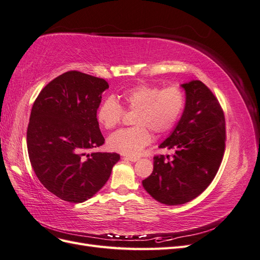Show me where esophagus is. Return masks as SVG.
<instances>
[{
	"mask_svg": "<svg viewBox=\"0 0 260 260\" xmlns=\"http://www.w3.org/2000/svg\"><path fill=\"white\" fill-rule=\"evenodd\" d=\"M124 158L132 161V162H136V161L139 160V157H132V156H127V157H124Z\"/></svg>",
	"mask_w": 260,
	"mask_h": 260,
	"instance_id": "1",
	"label": "esophagus"
}]
</instances>
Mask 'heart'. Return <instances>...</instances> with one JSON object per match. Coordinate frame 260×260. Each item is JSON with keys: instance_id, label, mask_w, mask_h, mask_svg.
<instances>
[{"instance_id": "b5f03b06", "label": "heart", "mask_w": 260, "mask_h": 260, "mask_svg": "<svg viewBox=\"0 0 260 260\" xmlns=\"http://www.w3.org/2000/svg\"><path fill=\"white\" fill-rule=\"evenodd\" d=\"M119 98L124 107L136 111V127L121 129L108 138L107 145L114 152L137 156L149 144L155 133H165L176 124L185 105L184 91L178 85L159 89L149 84H139L123 90ZM123 108L113 98H107L98 108L96 118L102 127L109 130L121 121Z\"/></svg>"}]
</instances>
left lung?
Here are the masks:
<instances>
[{
	"label": "left lung",
	"mask_w": 260,
	"mask_h": 260,
	"mask_svg": "<svg viewBox=\"0 0 260 260\" xmlns=\"http://www.w3.org/2000/svg\"><path fill=\"white\" fill-rule=\"evenodd\" d=\"M181 86L185 92L183 113L159 145L175 154L169 161L164 155L155 156L152 175L142 181L154 200L169 206L182 205L205 191L224 153L225 121L218 100L200 80Z\"/></svg>",
	"instance_id": "obj_1"
}]
</instances>
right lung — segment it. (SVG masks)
<instances>
[{
	"instance_id": "add662e5",
	"label": "right lung",
	"mask_w": 260,
	"mask_h": 260,
	"mask_svg": "<svg viewBox=\"0 0 260 260\" xmlns=\"http://www.w3.org/2000/svg\"><path fill=\"white\" fill-rule=\"evenodd\" d=\"M108 83L67 72L46 84L35 101L27 130L31 166L46 190L69 203L95 195L111 177L117 153H91L104 144L96 118Z\"/></svg>"
}]
</instances>
